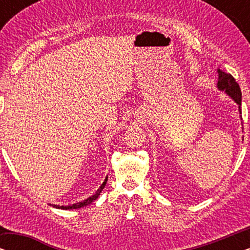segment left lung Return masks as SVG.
<instances>
[{
	"label": "left lung",
	"instance_id": "8db88e82",
	"mask_svg": "<svg viewBox=\"0 0 250 250\" xmlns=\"http://www.w3.org/2000/svg\"><path fill=\"white\" fill-rule=\"evenodd\" d=\"M217 88L222 92H225L227 95H229L232 100H233L235 104H238L239 114H241V90L239 84L235 82L233 76L230 74L224 73L220 69H217ZM240 119L242 121V117L240 116ZM242 124V122H241Z\"/></svg>",
	"mask_w": 250,
	"mask_h": 250
}]
</instances>
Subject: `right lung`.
<instances>
[{"mask_svg":"<svg viewBox=\"0 0 250 250\" xmlns=\"http://www.w3.org/2000/svg\"><path fill=\"white\" fill-rule=\"evenodd\" d=\"M107 181H108V176L105 177L104 183L101 184L100 188H99V189L95 191V193L92 194L91 197H88L87 199H85L83 201H80V203L73 204V205H68V206H59V205H51V204H50V206H52L54 208H58V209H66V210H68V209H77V208H82V207L87 206V205L92 204L94 200L98 199L99 196H100V193L102 192V190H104V188L105 187V183H107Z\"/></svg>","mask_w":250,"mask_h":250,"instance_id":"right-lung-1","label":"right lung"}]
</instances>
